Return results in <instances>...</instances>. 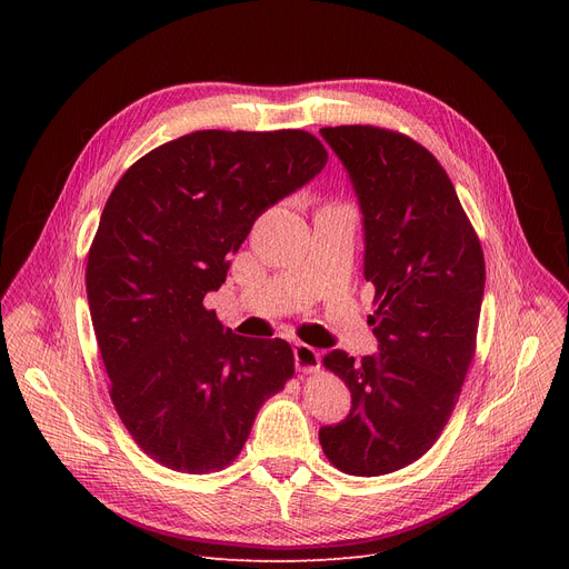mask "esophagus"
Returning <instances> with one entry per match:
<instances>
[{
	"label": "esophagus",
	"mask_w": 569,
	"mask_h": 569,
	"mask_svg": "<svg viewBox=\"0 0 569 569\" xmlns=\"http://www.w3.org/2000/svg\"><path fill=\"white\" fill-rule=\"evenodd\" d=\"M295 367L302 373H316L320 369V352L307 343H295Z\"/></svg>",
	"instance_id": "esophagus-1"
}]
</instances>
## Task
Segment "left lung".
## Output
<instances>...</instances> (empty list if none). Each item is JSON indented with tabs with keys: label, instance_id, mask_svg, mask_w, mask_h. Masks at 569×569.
Masks as SVG:
<instances>
[{
	"label": "left lung",
	"instance_id": "1",
	"mask_svg": "<svg viewBox=\"0 0 569 569\" xmlns=\"http://www.w3.org/2000/svg\"><path fill=\"white\" fill-rule=\"evenodd\" d=\"M365 217V279L378 355L322 365L350 390L343 422L320 429L339 470L376 477L420 459L442 433L475 357L485 253L445 168L427 147L380 127H325Z\"/></svg>",
	"mask_w": 569,
	"mask_h": 569
}]
</instances>
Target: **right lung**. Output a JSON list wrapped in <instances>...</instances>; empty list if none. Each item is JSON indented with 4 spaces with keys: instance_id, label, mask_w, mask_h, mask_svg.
I'll use <instances>...</instances> for the list:
<instances>
[{
    "instance_id": "add662e5",
    "label": "right lung",
    "mask_w": 569,
    "mask_h": 569,
    "mask_svg": "<svg viewBox=\"0 0 569 569\" xmlns=\"http://www.w3.org/2000/svg\"><path fill=\"white\" fill-rule=\"evenodd\" d=\"M325 163L300 129H209L152 149L112 189L87 256L89 313L119 420L166 468L230 466L292 378L290 343L239 337L202 300L264 209Z\"/></svg>"
}]
</instances>
